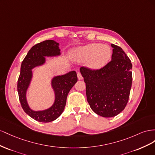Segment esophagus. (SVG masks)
I'll return each mask as SVG.
<instances>
[{"label": "esophagus", "instance_id": "34e87169", "mask_svg": "<svg viewBox=\"0 0 155 155\" xmlns=\"http://www.w3.org/2000/svg\"><path fill=\"white\" fill-rule=\"evenodd\" d=\"M77 77H78V80H82V79L83 78V77H82V74H81V73H77Z\"/></svg>", "mask_w": 155, "mask_h": 155}]
</instances>
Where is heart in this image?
<instances>
[{"label":"heart","instance_id":"heart-1","mask_svg":"<svg viewBox=\"0 0 155 155\" xmlns=\"http://www.w3.org/2000/svg\"><path fill=\"white\" fill-rule=\"evenodd\" d=\"M77 54L80 60H88V66L90 68L98 69L104 67L108 62L112 56V51L108 45L91 43L78 48Z\"/></svg>","mask_w":155,"mask_h":155}]
</instances>
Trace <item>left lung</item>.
Segmentation results:
<instances>
[{
    "label": "left lung",
    "mask_w": 155,
    "mask_h": 155,
    "mask_svg": "<svg viewBox=\"0 0 155 155\" xmlns=\"http://www.w3.org/2000/svg\"><path fill=\"white\" fill-rule=\"evenodd\" d=\"M113 48L112 60L100 69L81 67L87 101L95 114L112 117L121 112L128 103L132 86V64L119 47Z\"/></svg>",
    "instance_id": "left-lung-1"
}]
</instances>
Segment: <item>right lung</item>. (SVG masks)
Instances as JSON below:
<instances>
[{
	"mask_svg": "<svg viewBox=\"0 0 155 155\" xmlns=\"http://www.w3.org/2000/svg\"><path fill=\"white\" fill-rule=\"evenodd\" d=\"M60 55L59 43L54 40H45L31 48L21 64L17 82L20 103L24 111L39 122H51L62 114L69 92L78 80L75 71L53 77L51 86L54 91V101L51 107L43 110H34L30 107L26 95L33 78L32 69L45 64L46 56L56 57Z\"/></svg>",
	"mask_w": 155,
	"mask_h": 155,
	"instance_id": "add662e5",
	"label": "right lung"
}]
</instances>
